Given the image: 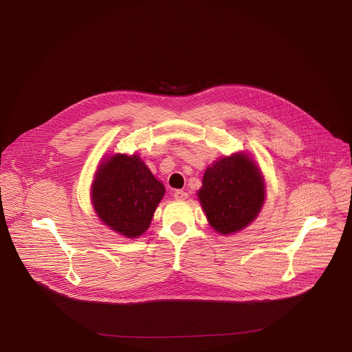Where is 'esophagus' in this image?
Instances as JSON below:
<instances>
[{"instance_id":"obj_1","label":"esophagus","mask_w":352,"mask_h":352,"mask_svg":"<svg viewBox=\"0 0 352 352\" xmlns=\"http://www.w3.org/2000/svg\"><path fill=\"white\" fill-rule=\"evenodd\" d=\"M174 197H175L177 200H185V199L188 197V193L184 192V190H175V192H174Z\"/></svg>"}]
</instances>
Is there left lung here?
<instances>
[{"instance_id": "8db88e82", "label": "left lung", "mask_w": 352, "mask_h": 352, "mask_svg": "<svg viewBox=\"0 0 352 352\" xmlns=\"http://www.w3.org/2000/svg\"><path fill=\"white\" fill-rule=\"evenodd\" d=\"M265 196L263 175L245 153L221 157L208 167L197 192L209 224L223 235L252 223L261 213Z\"/></svg>"}]
</instances>
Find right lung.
<instances>
[{"mask_svg": "<svg viewBox=\"0 0 352 352\" xmlns=\"http://www.w3.org/2000/svg\"><path fill=\"white\" fill-rule=\"evenodd\" d=\"M164 192V185L138 155L118 153L100 163L91 185V204L106 226L136 238L152 223Z\"/></svg>", "mask_w": 352, "mask_h": 352, "instance_id": "obj_1", "label": "right lung"}]
</instances>
